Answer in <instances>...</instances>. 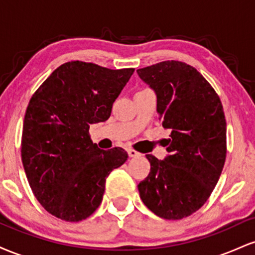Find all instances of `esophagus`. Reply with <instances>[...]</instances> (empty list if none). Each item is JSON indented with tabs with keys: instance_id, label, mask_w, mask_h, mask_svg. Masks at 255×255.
<instances>
[{
	"instance_id": "34e87169",
	"label": "esophagus",
	"mask_w": 255,
	"mask_h": 255,
	"mask_svg": "<svg viewBox=\"0 0 255 255\" xmlns=\"http://www.w3.org/2000/svg\"><path fill=\"white\" fill-rule=\"evenodd\" d=\"M128 154H129V157H131V158H136V157L141 156V153H139V152H136L134 150H128Z\"/></svg>"
}]
</instances>
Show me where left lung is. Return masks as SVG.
I'll use <instances>...</instances> for the list:
<instances>
[{"label":"left lung","instance_id":"left-lung-1","mask_svg":"<svg viewBox=\"0 0 255 255\" xmlns=\"http://www.w3.org/2000/svg\"><path fill=\"white\" fill-rule=\"evenodd\" d=\"M136 73L156 93L158 116L171 130L164 159L146 154L151 169L137 184L140 198L158 217L184 218L206 203L223 170V107L211 85L189 64L164 61Z\"/></svg>","mask_w":255,"mask_h":255}]
</instances>
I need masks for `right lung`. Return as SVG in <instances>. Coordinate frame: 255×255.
<instances>
[{
  "instance_id": "1",
  "label": "right lung",
  "mask_w": 255,
  "mask_h": 255,
  "mask_svg": "<svg viewBox=\"0 0 255 255\" xmlns=\"http://www.w3.org/2000/svg\"><path fill=\"white\" fill-rule=\"evenodd\" d=\"M133 72L72 61L55 69L32 96L21 159L34 197L55 217H90L102 203L108 175L127 160L124 148L105 151L93 144L89 128L110 118Z\"/></svg>"
}]
</instances>
